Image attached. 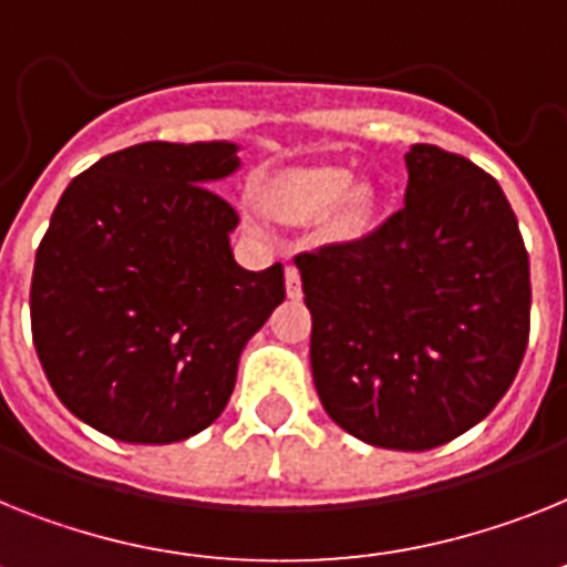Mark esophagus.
Returning a JSON list of instances; mask_svg holds the SVG:
<instances>
[{"label":"esophagus","instance_id":"obj_1","mask_svg":"<svg viewBox=\"0 0 567 567\" xmlns=\"http://www.w3.org/2000/svg\"><path fill=\"white\" fill-rule=\"evenodd\" d=\"M285 291H288V297H299V293H302L297 265H285Z\"/></svg>","mask_w":567,"mask_h":567}]
</instances>
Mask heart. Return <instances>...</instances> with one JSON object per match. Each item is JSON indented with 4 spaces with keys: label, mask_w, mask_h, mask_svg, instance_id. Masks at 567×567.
<instances>
[{
    "label": "heart",
    "mask_w": 567,
    "mask_h": 567,
    "mask_svg": "<svg viewBox=\"0 0 567 567\" xmlns=\"http://www.w3.org/2000/svg\"><path fill=\"white\" fill-rule=\"evenodd\" d=\"M354 175L340 166H317L276 178L265 193L268 210L282 221H311L334 210L340 236H360L374 216V193L369 187H351ZM259 221V216H254Z\"/></svg>",
    "instance_id": "obj_1"
}]
</instances>
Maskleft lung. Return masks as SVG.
I'll return each instance as SVG.
<instances>
[{"mask_svg":"<svg viewBox=\"0 0 567 567\" xmlns=\"http://www.w3.org/2000/svg\"><path fill=\"white\" fill-rule=\"evenodd\" d=\"M403 207L357 241L299 254L311 372L328 417L423 453L493 412L530 334V261L493 175L415 144Z\"/></svg>","mask_w":567,"mask_h":567,"instance_id":"1","label":"left lung"}]
</instances>
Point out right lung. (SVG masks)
Returning <instances> with one entry per match:
<instances>
[{
    "instance_id": "right-lung-1",
    "label": "right lung",
    "mask_w": 567,
    "mask_h": 567,
    "mask_svg": "<svg viewBox=\"0 0 567 567\" xmlns=\"http://www.w3.org/2000/svg\"><path fill=\"white\" fill-rule=\"evenodd\" d=\"M239 146L150 141L71 181L37 247L31 334L71 415L126 444H175L230 401L247 340L285 299V270H245L239 213L213 181Z\"/></svg>"
}]
</instances>
